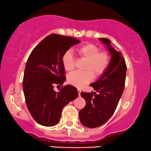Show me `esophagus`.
Wrapping results in <instances>:
<instances>
[{"instance_id": "obj_1", "label": "esophagus", "mask_w": 151, "mask_h": 151, "mask_svg": "<svg viewBox=\"0 0 151 151\" xmlns=\"http://www.w3.org/2000/svg\"><path fill=\"white\" fill-rule=\"evenodd\" d=\"M81 89L78 88V93H79V96H80V95H81Z\"/></svg>"}]
</instances>
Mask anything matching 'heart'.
I'll use <instances>...</instances> for the list:
<instances>
[{"label": "heart", "instance_id": "heart-1", "mask_svg": "<svg viewBox=\"0 0 151 151\" xmlns=\"http://www.w3.org/2000/svg\"><path fill=\"white\" fill-rule=\"evenodd\" d=\"M100 50L97 46L93 44H86L77 49L79 56L86 60L84 65V72H74L68 77L70 84L78 88H81L89 83L94 77H100L104 73L110 63V56L107 52H100ZM62 63L65 70L68 72L73 70L74 58L70 51L64 53Z\"/></svg>", "mask_w": 151, "mask_h": 151}]
</instances>
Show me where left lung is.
<instances>
[{
    "label": "left lung",
    "instance_id": "obj_1",
    "mask_svg": "<svg viewBox=\"0 0 151 151\" xmlns=\"http://www.w3.org/2000/svg\"><path fill=\"white\" fill-rule=\"evenodd\" d=\"M111 55L108 68L98 81L91 83L95 92L81 93L86 100L85 107L79 111L81 124L95 128L103 125L113 115L125 88L127 66L123 54L115 50L106 38H100Z\"/></svg>",
    "mask_w": 151,
    "mask_h": 151
}]
</instances>
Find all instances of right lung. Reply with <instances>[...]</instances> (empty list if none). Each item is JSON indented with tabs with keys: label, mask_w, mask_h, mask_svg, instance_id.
Wrapping results in <instances>:
<instances>
[{
	"label": "right lung",
	"mask_w": 151,
	"mask_h": 151,
	"mask_svg": "<svg viewBox=\"0 0 151 151\" xmlns=\"http://www.w3.org/2000/svg\"><path fill=\"white\" fill-rule=\"evenodd\" d=\"M79 42L74 37L51 34L36 46L28 57L23 90L28 109L40 125H56L64 106L78 97L77 89L72 85L61 87L58 92L53 87L63 85L65 81L62 63L64 53Z\"/></svg>",
	"instance_id": "1"
}]
</instances>
